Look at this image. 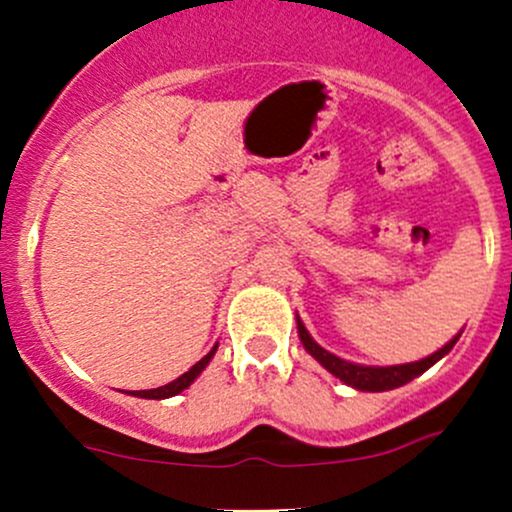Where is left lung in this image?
<instances>
[{"label":"left lung","instance_id":"obj_1","mask_svg":"<svg viewBox=\"0 0 512 512\" xmlns=\"http://www.w3.org/2000/svg\"><path fill=\"white\" fill-rule=\"evenodd\" d=\"M297 331H299V338H301V346L306 348V353L311 355L314 360H319L321 365L328 370L331 375H336L341 383L355 387V390L360 392H385V390H395V387H402L407 385L410 380L419 378V375L424 373V370L432 368L437 360L444 358L446 353L454 348V343L459 341L461 333H456L454 338H451L446 346H441L439 351H434L432 355H427V358L422 360H414V363H402V365H360V363H351V360H343L338 358L336 353L326 351V348H321L319 343L311 338V333L306 331V326L301 324L299 314H297Z\"/></svg>","mask_w":512,"mask_h":512}]
</instances>
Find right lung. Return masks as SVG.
I'll return each mask as SVG.
<instances>
[{
	"label": "right lung",
	"mask_w": 512,
	"mask_h": 512,
	"mask_svg": "<svg viewBox=\"0 0 512 512\" xmlns=\"http://www.w3.org/2000/svg\"><path fill=\"white\" fill-rule=\"evenodd\" d=\"M215 351H218V343L208 351V355H203L201 360H198L193 368H188L184 375H179L176 380H171V383L161 385V387H154V390H127V395H134V397H144V400H166V397H174L179 395V392H184L186 387H191L193 380L198 378V375L206 370V365L211 363V358L215 355Z\"/></svg>",
	"instance_id": "1"
}]
</instances>
